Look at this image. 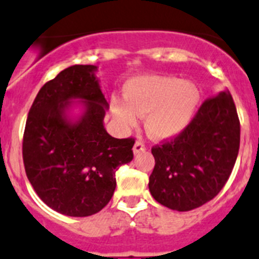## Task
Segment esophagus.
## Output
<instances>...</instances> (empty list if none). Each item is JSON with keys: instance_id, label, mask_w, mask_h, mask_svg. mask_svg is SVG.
Instances as JSON below:
<instances>
[{"instance_id": "esophagus-1", "label": "esophagus", "mask_w": 259, "mask_h": 259, "mask_svg": "<svg viewBox=\"0 0 259 259\" xmlns=\"http://www.w3.org/2000/svg\"><path fill=\"white\" fill-rule=\"evenodd\" d=\"M146 150H147L146 144H144V142H142V141H137L135 142L134 147H133V151H134L135 155H137V153L143 152V151H146Z\"/></svg>"}]
</instances>
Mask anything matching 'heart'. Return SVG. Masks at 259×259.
I'll use <instances>...</instances> for the list:
<instances>
[{"label": "heart", "mask_w": 259, "mask_h": 259, "mask_svg": "<svg viewBox=\"0 0 259 259\" xmlns=\"http://www.w3.org/2000/svg\"><path fill=\"white\" fill-rule=\"evenodd\" d=\"M200 101L197 86L171 76H139L125 85V101L112 99V113L122 126L146 116V129L156 139L171 138L188 125Z\"/></svg>", "instance_id": "1"}]
</instances>
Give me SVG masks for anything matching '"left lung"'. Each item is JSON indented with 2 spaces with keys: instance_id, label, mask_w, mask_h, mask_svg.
<instances>
[{
  "instance_id": "obj_1",
  "label": "left lung",
  "mask_w": 259,
  "mask_h": 259,
  "mask_svg": "<svg viewBox=\"0 0 259 259\" xmlns=\"http://www.w3.org/2000/svg\"><path fill=\"white\" fill-rule=\"evenodd\" d=\"M240 147V120L228 92L202 102L190 124L151 148L155 167L148 187L169 209L188 211L221 192Z\"/></svg>"
}]
</instances>
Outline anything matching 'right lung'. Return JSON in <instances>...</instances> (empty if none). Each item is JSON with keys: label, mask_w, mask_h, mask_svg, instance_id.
I'll use <instances>...</instances> for the list:
<instances>
[{"label": "right lung", "mask_w": 259, "mask_h": 259, "mask_svg": "<svg viewBox=\"0 0 259 259\" xmlns=\"http://www.w3.org/2000/svg\"><path fill=\"white\" fill-rule=\"evenodd\" d=\"M97 67L76 64L48 81L34 98L23 135V162L32 187L48 206L69 217H89L112 199L116 170L133 160L135 139L113 138L103 118L108 103ZM74 97L87 103L76 124L64 111Z\"/></svg>", "instance_id": "right-lung-1"}]
</instances>
